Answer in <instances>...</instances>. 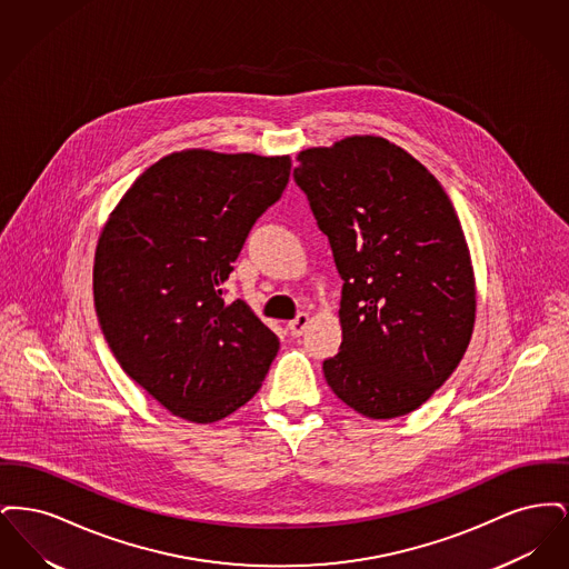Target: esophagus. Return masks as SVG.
<instances>
[{
  "label": "esophagus",
  "mask_w": 569,
  "mask_h": 569,
  "mask_svg": "<svg viewBox=\"0 0 569 569\" xmlns=\"http://www.w3.org/2000/svg\"><path fill=\"white\" fill-rule=\"evenodd\" d=\"M309 322H311L309 313H298L297 318H295L292 322H288V330H290V335H292V337H300V335L307 330Z\"/></svg>",
  "instance_id": "obj_1"
}]
</instances>
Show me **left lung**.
Returning <instances> with one entry per match:
<instances>
[{"instance_id":"1","label":"left lung","mask_w":569,"mask_h":569,"mask_svg":"<svg viewBox=\"0 0 569 569\" xmlns=\"http://www.w3.org/2000/svg\"><path fill=\"white\" fill-rule=\"evenodd\" d=\"M300 190L343 279L341 350L330 390L390 420L455 373L476 322V277L459 216L433 174L381 136H348L297 156Z\"/></svg>"}]
</instances>
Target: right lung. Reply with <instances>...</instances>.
<instances>
[{
  "mask_svg": "<svg viewBox=\"0 0 569 569\" xmlns=\"http://www.w3.org/2000/svg\"><path fill=\"white\" fill-rule=\"evenodd\" d=\"M290 156L186 149L149 166L96 247L93 302L121 369L170 413L228 418L260 390L277 335L223 283L290 179Z\"/></svg>",
  "mask_w": 569,
  "mask_h": 569,
  "instance_id": "1",
  "label": "right lung"
}]
</instances>
